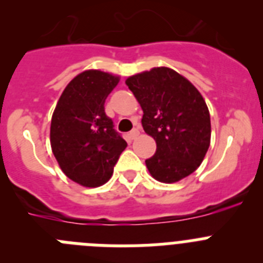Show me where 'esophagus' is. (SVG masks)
<instances>
[{"label": "esophagus", "mask_w": 263, "mask_h": 263, "mask_svg": "<svg viewBox=\"0 0 263 263\" xmlns=\"http://www.w3.org/2000/svg\"><path fill=\"white\" fill-rule=\"evenodd\" d=\"M138 134H139V130L133 129L129 134H127V139H129V141H133V139H136L137 137H138Z\"/></svg>", "instance_id": "obj_1"}]
</instances>
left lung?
I'll return each instance as SVG.
<instances>
[{
  "mask_svg": "<svg viewBox=\"0 0 263 263\" xmlns=\"http://www.w3.org/2000/svg\"><path fill=\"white\" fill-rule=\"evenodd\" d=\"M143 110L142 126L157 142L146 159L154 179L175 183L200 166L211 143L210 110L200 92L167 67H157L126 79Z\"/></svg>",
  "mask_w": 263,
  "mask_h": 263,
  "instance_id": "obj_1",
  "label": "left lung"
}]
</instances>
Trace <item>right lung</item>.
Listing matches in <instances>:
<instances>
[{
    "label": "right lung",
    "mask_w": 263,
    "mask_h": 263,
    "mask_svg": "<svg viewBox=\"0 0 263 263\" xmlns=\"http://www.w3.org/2000/svg\"><path fill=\"white\" fill-rule=\"evenodd\" d=\"M120 78L89 69L69 81L53 110L50 141L60 168L84 187H99L110 179L127 146L105 115V100Z\"/></svg>",
    "instance_id": "add662e5"
}]
</instances>
